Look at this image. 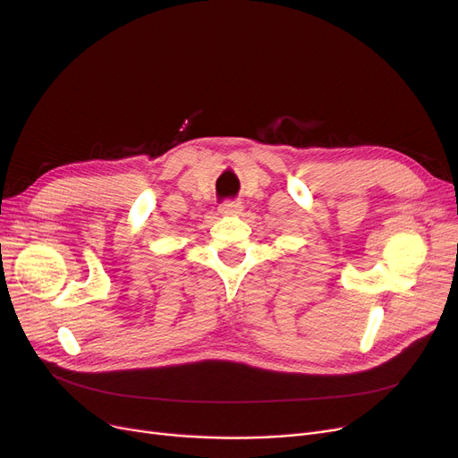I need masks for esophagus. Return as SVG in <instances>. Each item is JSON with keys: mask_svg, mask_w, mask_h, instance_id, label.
<instances>
[{"mask_svg": "<svg viewBox=\"0 0 458 458\" xmlns=\"http://www.w3.org/2000/svg\"><path fill=\"white\" fill-rule=\"evenodd\" d=\"M219 211L221 215H230V216H237L239 213L243 211V204L242 202H232V200H226L219 206Z\"/></svg>", "mask_w": 458, "mask_h": 458, "instance_id": "esophagus-1", "label": "esophagus"}]
</instances>
